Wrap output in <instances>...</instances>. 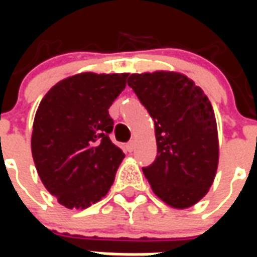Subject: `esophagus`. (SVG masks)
<instances>
[{
  "label": "esophagus",
  "mask_w": 257,
  "mask_h": 257,
  "mask_svg": "<svg viewBox=\"0 0 257 257\" xmlns=\"http://www.w3.org/2000/svg\"><path fill=\"white\" fill-rule=\"evenodd\" d=\"M125 149H126V151H129V153H132V151L135 150V142H134V140H131L129 143H126V145H125Z\"/></svg>",
  "instance_id": "1"
}]
</instances>
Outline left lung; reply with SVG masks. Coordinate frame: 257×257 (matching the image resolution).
Masks as SVG:
<instances>
[{
	"label": "left lung",
	"mask_w": 257,
	"mask_h": 257,
	"mask_svg": "<svg viewBox=\"0 0 257 257\" xmlns=\"http://www.w3.org/2000/svg\"><path fill=\"white\" fill-rule=\"evenodd\" d=\"M128 85L156 125L157 157L143 168L151 189L173 208L197 204L213 183L219 161L210 101L199 86L179 73L132 74Z\"/></svg>",
	"instance_id": "obj_1"
}]
</instances>
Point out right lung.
Here are the masks:
<instances>
[{
    "mask_svg": "<svg viewBox=\"0 0 257 257\" xmlns=\"http://www.w3.org/2000/svg\"><path fill=\"white\" fill-rule=\"evenodd\" d=\"M129 74L82 73L60 81L37 110L31 153L49 193L68 209H85L111 187L125 154L110 140L108 108Z\"/></svg>",
    "mask_w": 257,
    "mask_h": 257,
    "instance_id": "obj_1",
    "label": "right lung"
}]
</instances>
